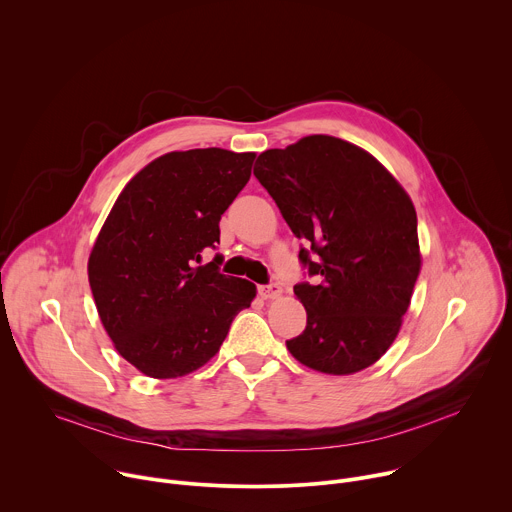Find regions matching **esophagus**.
I'll return each instance as SVG.
<instances>
[{
    "label": "esophagus",
    "instance_id": "34e87169",
    "mask_svg": "<svg viewBox=\"0 0 512 512\" xmlns=\"http://www.w3.org/2000/svg\"><path fill=\"white\" fill-rule=\"evenodd\" d=\"M258 294H260L262 298H266V300H270V298H278V296L282 294V286H280L278 282L262 284V286H258Z\"/></svg>",
    "mask_w": 512,
    "mask_h": 512
}]
</instances>
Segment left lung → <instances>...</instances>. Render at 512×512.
I'll list each match as a JSON object with an SVG mask.
<instances>
[{"label":"left lung","instance_id":"left-lung-1","mask_svg":"<svg viewBox=\"0 0 512 512\" xmlns=\"http://www.w3.org/2000/svg\"><path fill=\"white\" fill-rule=\"evenodd\" d=\"M254 176L296 238L312 282L294 286L306 328L290 354L326 374L374 364L394 342L420 272L416 212L362 148L308 136L258 156Z\"/></svg>","mask_w":512,"mask_h":512}]
</instances>
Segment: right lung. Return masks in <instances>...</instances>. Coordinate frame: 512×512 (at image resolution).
I'll use <instances>...</instances> for the list:
<instances>
[{"instance_id":"right-lung-1","label":"right lung","mask_w":512,"mask_h":512,"mask_svg":"<svg viewBox=\"0 0 512 512\" xmlns=\"http://www.w3.org/2000/svg\"><path fill=\"white\" fill-rule=\"evenodd\" d=\"M256 154L170 152L118 196L88 262L98 314L116 350L152 378L204 366L256 286L200 266L220 244V218L250 180Z\"/></svg>"}]
</instances>
